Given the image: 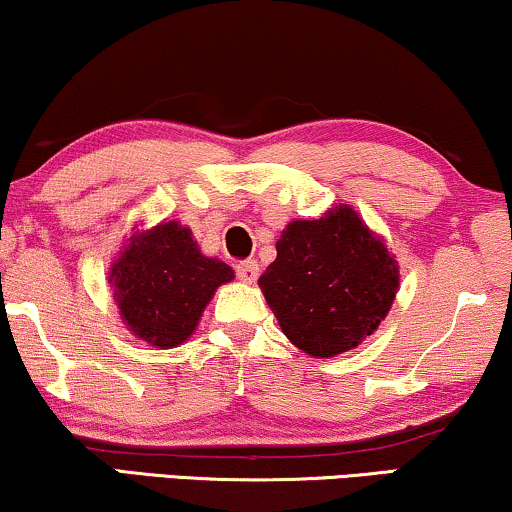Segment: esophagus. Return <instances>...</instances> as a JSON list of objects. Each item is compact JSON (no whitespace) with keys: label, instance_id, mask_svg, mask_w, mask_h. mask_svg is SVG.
Instances as JSON below:
<instances>
[{"label":"esophagus","instance_id":"1","mask_svg":"<svg viewBox=\"0 0 512 512\" xmlns=\"http://www.w3.org/2000/svg\"><path fill=\"white\" fill-rule=\"evenodd\" d=\"M235 272L242 282L251 284V282H256V277H258V263L254 261V258H249V261H240L235 265Z\"/></svg>","mask_w":512,"mask_h":512}]
</instances>
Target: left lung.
I'll use <instances>...</instances> for the list:
<instances>
[{
	"label": "left lung",
	"mask_w": 512,
	"mask_h": 512,
	"mask_svg": "<svg viewBox=\"0 0 512 512\" xmlns=\"http://www.w3.org/2000/svg\"><path fill=\"white\" fill-rule=\"evenodd\" d=\"M270 310L305 354L331 359L359 347L387 317L398 265L349 205L314 221H291L277 258L258 279Z\"/></svg>",
	"instance_id": "1"
}]
</instances>
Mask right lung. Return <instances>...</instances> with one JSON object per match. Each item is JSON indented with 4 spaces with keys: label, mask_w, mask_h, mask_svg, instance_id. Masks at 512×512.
<instances>
[{
    "label": "right lung",
    "mask_w": 512,
    "mask_h": 512,
    "mask_svg": "<svg viewBox=\"0 0 512 512\" xmlns=\"http://www.w3.org/2000/svg\"><path fill=\"white\" fill-rule=\"evenodd\" d=\"M233 277L230 265L202 254L191 228L179 221L132 235L109 270L125 326L160 349L191 338L214 291Z\"/></svg>",
    "instance_id": "1"
}]
</instances>
